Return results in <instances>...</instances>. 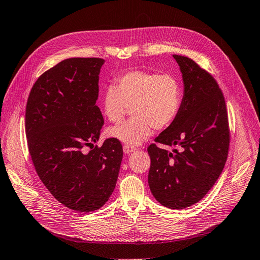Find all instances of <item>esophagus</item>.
Segmentation results:
<instances>
[{"mask_svg":"<svg viewBox=\"0 0 260 260\" xmlns=\"http://www.w3.org/2000/svg\"><path fill=\"white\" fill-rule=\"evenodd\" d=\"M137 150V148L135 147H132V146H128V145H125L123 146V152L125 153H130V152H133V151H135Z\"/></svg>","mask_w":260,"mask_h":260,"instance_id":"esophagus-1","label":"esophagus"}]
</instances>
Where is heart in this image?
I'll return each mask as SVG.
<instances>
[{
  "label": "heart",
  "instance_id": "1",
  "mask_svg": "<svg viewBox=\"0 0 260 260\" xmlns=\"http://www.w3.org/2000/svg\"><path fill=\"white\" fill-rule=\"evenodd\" d=\"M182 101L181 82L169 74L141 70L122 74L116 85L106 86L103 112L109 121L119 122L131 107L132 117L111 127L108 135L128 146L140 145L153 129H166L177 119Z\"/></svg>",
  "mask_w": 260,
  "mask_h": 260
}]
</instances>
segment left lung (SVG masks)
<instances>
[{
	"label": "left lung",
	"mask_w": 260,
	"mask_h": 260,
	"mask_svg": "<svg viewBox=\"0 0 260 260\" xmlns=\"http://www.w3.org/2000/svg\"><path fill=\"white\" fill-rule=\"evenodd\" d=\"M182 72L184 96L177 119L147 148L148 184L153 197L168 208L182 209L213 187L224 168L230 127L223 93L216 79L188 57L174 55ZM156 143L178 144L169 153Z\"/></svg>",
	"instance_id": "obj_1"
}]
</instances>
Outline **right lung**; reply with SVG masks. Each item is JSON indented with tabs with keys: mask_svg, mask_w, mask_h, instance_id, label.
Returning <instances> with one entry per match:
<instances>
[{
	"mask_svg": "<svg viewBox=\"0 0 260 260\" xmlns=\"http://www.w3.org/2000/svg\"><path fill=\"white\" fill-rule=\"evenodd\" d=\"M105 60L70 58L44 72L25 111L28 151L36 172L55 199L73 211L101 208L112 194L122 158L116 139H100L104 117L98 80Z\"/></svg>",
	"mask_w": 260,
	"mask_h": 260,
	"instance_id": "add662e5",
	"label": "right lung"
}]
</instances>
